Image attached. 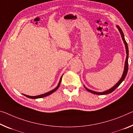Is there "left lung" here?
<instances>
[{
  "label": "left lung",
  "mask_w": 133,
  "mask_h": 133,
  "mask_svg": "<svg viewBox=\"0 0 133 133\" xmlns=\"http://www.w3.org/2000/svg\"><path fill=\"white\" fill-rule=\"evenodd\" d=\"M117 28L118 29V31L120 33V34H121V36L122 38V39H123V41L124 43V45H125V50H126V54H127V56H126V58H125V64H124V71H123V75H122V76L121 77V79H119V81L117 82V83L115 84V85L113 86L112 88H110V89L107 90H105V91L104 92H95V91H94V90H90L89 89H88L87 88L85 87V85L84 86V87H85V89L88 90V91H89V92L92 94H96V95H105V94H110L111 92H112L117 87H118L119 85L121 84L123 81L125 79L126 76H127V72H128V45H127V42H126L125 38H124V33L123 32V31H122V29L120 28V27L118 26V25H117Z\"/></svg>",
  "instance_id": "1"
}]
</instances>
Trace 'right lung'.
Segmentation results:
<instances>
[{"label":"right lung","mask_w":133,"mask_h":133,"mask_svg":"<svg viewBox=\"0 0 133 133\" xmlns=\"http://www.w3.org/2000/svg\"><path fill=\"white\" fill-rule=\"evenodd\" d=\"M63 75L62 76V77H60V81H59L58 83V85L56 86V87L54 88V89L51 90V91L50 92H47V93H45L44 94H42V95H37V96H29V95H25V94H23L24 95V96H26L27 98H31V99H37V98H44V97H45L47 96H48L50 95H51V94L53 93V92H54L56 91V90L58 89V88H59V86H60V83H61V81H62V77H63Z\"/></svg>","instance_id":"obj_1"}]
</instances>
